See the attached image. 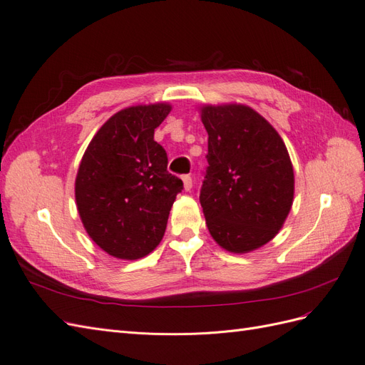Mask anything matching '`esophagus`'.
<instances>
[{"label": "esophagus", "instance_id": "1", "mask_svg": "<svg viewBox=\"0 0 365 365\" xmlns=\"http://www.w3.org/2000/svg\"><path fill=\"white\" fill-rule=\"evenodd\" d=\"M182 182H184V190L189 192L192 189V176L190 175H184L182 176Z\"/></svg>", "mask_w": 365, "mask_h": 365}]
</instances>
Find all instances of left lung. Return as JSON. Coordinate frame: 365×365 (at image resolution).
Returning <instances> with one entry per match:
<instances>
[{
    "instance_id": "1",
    "label": "left lung",
    "mask_w": 365,
    "mask_h": 365,
    "mask_svg": "<svg viewBox=\"0 0 365 365\" xmlns=\"http://www.w3.org/2000/svg\"><path fill=\"white\" fill-rule=\"evenodd\" d=\"M208 168L200 201L210 235L244 254L277 236L294 201V169L279 132L242 103L204 105Z\"/></svg>"
}]
</instances>
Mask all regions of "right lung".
I'll return each mask as SVG.
<instances>
[{
    "mask_svg": "<svg viewBox=\"0 0 365 365\" xmlns=\"http://www.w3.org/2000/svg\"><path fill=\"white\" fill-rule=\"evenodd\" d=\"M169 103L121 109L88 145L74 182L83 228L109 256L137 260L161 242L182 181L168 172V153L153 132Z\"/></svg>",
    "mask_w": 365,
    "mask_h": 365,
    "instance_id": "add662e5",
    "label": "right lung"
}]
</instances>
